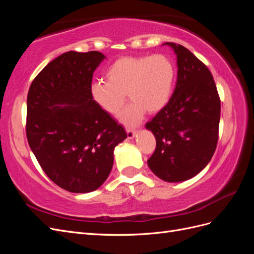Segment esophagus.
I'll return each instance as SVG.
<instances>
[{
    "label": "esophagus",
    "mask_w": 254,
    "mask_h": 254,
    "mask_svg": "<svg viewBox=\"0 0 254 254\" xmlns=\"http://www.w3.org/2000/svg\"><path fill=\"white\" fill-rule=\"evenodd\" d=\"M127 137L128 139H133L135 133H136V130L135 129H127Z\"/></svg>",
    "instance_id": "1"
}]
</instances>
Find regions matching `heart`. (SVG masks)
Returning a JSON list of instances; mask_svg holds the SVG:
<instances>
[{
	"label": "heart",
	"mask_w": 254,
	"mask_h": 254,
	"mask_svg": "<svg viewBox=\"0 0 254 254\" xmlns=\"http://www.w3.org/2000/svg\"><path fill=\"white\" fill-rule=\"evenodd\" d=\"M106 81L91 84L93 102L106 113L118 115L126 102L120 120L125 125H136L147 111L157 113L170 101L175 68L171 59L162 54L153 56L122 57L106 72Z\"/></svg>",
	"instance_id": "heart-1"
}]
</instances>
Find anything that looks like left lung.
Masks as SVG:
<instances>
[{
  "instance_id": "1",
  "label": "left lung",
  "mask_w": 254,
  "mask_h": 254,
  "mask_svg": "<svg viewBox=\"0 0 254 254\" xmlns=\"http://www.w3.org/2000/svg\"><path fill=\"white\" fill-rule=\"evenodd\" d=\"M177 56V83L167 105L146 124L156 137L147 163L160 179L193 178L210 162L218 141L220 99L206 65L180 44L164 43Z\"/></svg>"
}]
</instances>
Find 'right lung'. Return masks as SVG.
<instances>
[{
	"instance_id": "obj_1",
	"label": "right lung",
	"mask_w": 254,
	"mask_h": 254,
	"mask_svg": "<svg viewBox=\"0 0 254 254\" xmlns=\"http://www.w3.org/2000/svg\"><path fill=\"white\" fill-rule=\"evenodd\" d=\"M106 57L70 51L36 76L27 94L26 136L43 172L71 193H90L108 178L115 146L127 134L91 97Z\"/></svg>"
}]
</instances>
